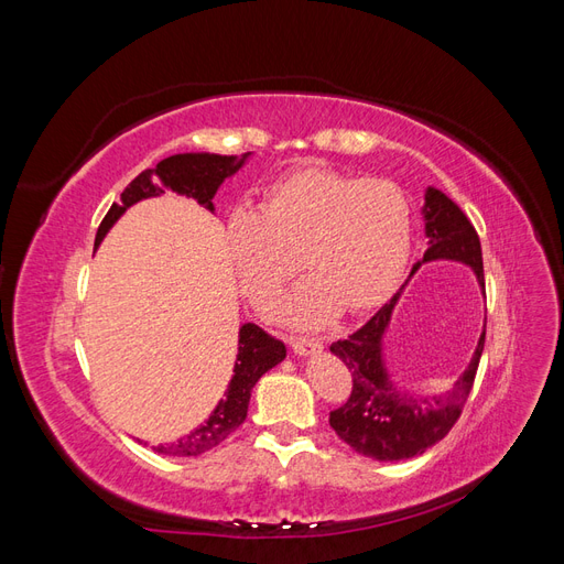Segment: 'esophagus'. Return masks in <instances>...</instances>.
Wrapping results in <instances>:
<instances>
[{
	"instance_id": "34e87169",
	"label": "esophagus",
	"mask_w": 564,
	"mask_h": 564,
	"mask_svg": "<svg viewBox=\"0 0 564 564\" xmlns=\"http://www.w3.org/2000/svg\"><path fill=\"white\" fill-rule=\"evenodd\" d=\"M289 346L296 355H313L322 350L319 338H301V336H289Z\"/></svg>"
}]
</instances>
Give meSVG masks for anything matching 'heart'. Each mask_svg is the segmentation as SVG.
<instances>
[{"label": "heart", "instance_id": "heart-1", "mask_svg": "<svg viewBox=\"0 0 564 564\" xmlns=\"http://www.w3.org/2000/svg\"><path fill=\"white\" fill-rule=\"evenodd\" d=\"M412 232V202L398 183L308 164L268 185L259 214L235 212L226 242L245 294L261 308L278 299L301 265L308 270L311 280L280 305V313L313 327L327 322L338 305L360 315L395 292Z\"/></svg>", "mask_w": 564, "mask_h": 564}]
</instances>
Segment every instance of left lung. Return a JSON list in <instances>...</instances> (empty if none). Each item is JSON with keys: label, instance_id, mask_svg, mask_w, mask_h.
Wrapping results in <instances>:
<instances>
[{"label": "left lung", "instance_id": "8db88e82", "mask_svg": "<svg viewBox=\"0 0 564 564\" xmlns=\"http://www.w3.org/2000/svg\"><path fill=\"white\" fill-rule=\"evenodd\" d=\"M423 218L425 235H429L431 242L423 253V261L414 265L412 275L425 261L449 259L470 265L477 282L485 289L480 237H477L466 214L445 193L429 187L425 191ZM398 299L400 292L360 329L352 332L348 338L336 340L329 348L350 369L352 377L350 398L329 414V425L357 454L377 460L412 458L433 447L435 442L452 431V425L464 412L485 348L482 332L468 369L460 373L458 381L445 395H404L392 386L381 355V338L388 329Z\"/></svg>", "mask_w": 564, "mask_h": 564}]
</instances>
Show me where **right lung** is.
Returning a JSON list of instances; mask_svg holds the SVG:
<instances>
[{"label":"right lung","mask_w":564,"mask_h":564,"mask_svg":"<svg viewBox=\"0 0 564 564\" xmlns=\"http://www.w3.org/2000/svg\"><path fill=\"white\" fill-rule=\"evenodd\" d=\"M249 152L237 160L232 155H209V152H185V155H172L162 160L155 169H145L135 176L124 193L119 195V204L112 202L110 212L100 220L96 232V247L104 242L106 232L115 226V220L122 216L131 204L158 197L164 193V187L178 195H187L197 199L204 209L214 212V195L228 176L245 164ZM286 357V348L282 340L265 334L259 324H245L240 329V340H237V360L235 373L228 383L226 398L216 404L212 416L204 421L199 429L178 437L169 445L152 447L158 454L166 456H199L204 452L220 445L230 433H235L247 419L251 388L256 386L268 369L280 365Z\"/></svg>","instance_id":"add662e5"}]
</instances>
